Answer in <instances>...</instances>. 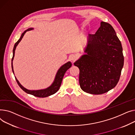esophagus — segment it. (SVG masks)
Instances as JSON below:
<instances>
[{
  "instance_id": "34e87169",
  "label": "esophagus",
  "mask_w": 135,
  "mask_h": 135,
  "mask_svg": "<svg viewBox=\"0 0 135 135\" xmlns=\"http://www.w3.org/2000/svg\"><path fill=\"white\" fill-rule=\"evenodd\" d=\"M77 59V55H76L75 54H71L69 57V59L72 61H75Z\"/></svg>"
}]
</instances>
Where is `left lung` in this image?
I'll return each instance as SVG.
<instances>
[{
	"mask_svg": "<svg viewBox=\"0 0 135 135\" xmlns=\"http://www.w3.org/2000/svg\"><path fill=\"white\" fill-rule=\"evenodd\" d=\"M84 52L74 62L80 69L82 90L99 95L114 88L119 80L124 56L121 42L112 26L101 22L96 33L89 35Z\"/></svg>",
	"mask_w": 135,
	"mask_h": 135,
	"instance_id": "8db88e82",
	"label": "left lung"
}]
</instances>
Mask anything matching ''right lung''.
<instances>
[{
    "instance_id": "add662e5",
    "label": "right lung",
    "mask_w": 135,
    "mask_h": 135,
    "mask_svg": "<svg viewBox=\"0 0 135 135\" xmlns=\"http://www.w3.org/2000/svg\"><path fill=\"white\" fill-rule=\"evenodd\" d=\"M33 29H34V28H30L24 31V32L22 34L20 39L17 41V42H16V44L14 45V47L13 49V57H12V58L11 60V66H12V72H13V74H14V71H13V68L12 61L13 60L14 56H15V50H16V47L17 46V45H18L20 42L21 41V40L22 39L23 36L25 35V33L27 32V31L31 30ZM71 66H72V64H71V62L70 61H68L66 63H65V64H64V65H62L58 70L57 73L56 74V75H55L54 80L53 82L52 83V84L50 86H49L48 88H47L46 89H40V90H31L27 89L26 88H25V87H24L23 85H22V84H21V83L19 82V81L16 78V77L15 76V77L16 80L18 85L24 91H25L27 94L33 95L36 97L45 98V97H49V96L51 95L55 94L59 89V88H60V86L61 84L63 77H64V76L66 73V71L69 68H70L71 67Z\"/></svg>"
}]
</instances>
